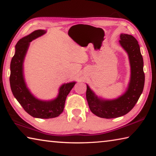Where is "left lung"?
Returning <instances> with one entry per match:
<instances>
[{
  "label": "left lung",
  "instance_id": "8db88e82",
  "mask_svg": "<svg viewBox=\"0 0 156 156\" xmlns=\"http://www.w3.org/2000/svg\"><path fill=\"white\" fill-rule=\"evenodd\" d=\"M119 43L127 53L131 67L130 80L125 93L117 98L107 100L98 97L87 84L86 98L91 112L100 118H115L126 114L133 109L142 93L144 85L143 58L138 42L133 36L121 34Z\"/></svg>",
  "mask_w": 156,
  "mask_h": 156
}]
</instances>
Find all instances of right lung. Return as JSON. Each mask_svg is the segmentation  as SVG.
I'll use <instances>...</instances> for the list:
<instances>
[{"mask_svg": "<svg viewBox=\"0 0 156 156\" xmlns=\"http://www.w3.org/2000/svg\"><path fill=\"white\" fill-rule=\"evenodd\" d=\"M45 33V30H36L18 41L10 64L9 82L13 95L26 112L34 118L48 119L61 114L64 110L66 98L76 83L71 82L62 84L57 97L50 100L37 98L28 89L23 74V63L30 42Z\"/></svg>", "mask_w": 156, "mask_h": 156, "instance_id": "obj_1", "label": "right lung"}]
</instances>
